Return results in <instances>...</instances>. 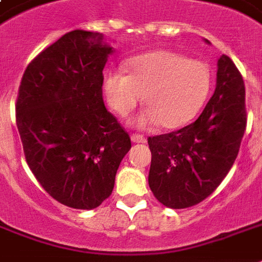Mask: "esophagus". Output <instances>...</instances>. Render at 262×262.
Listing matches in <instances>:
<instances>
[{
    "mask_svg": "<svg viewBox=\"0 0 262 262\" xmlns=\"http://www.w3.org/2000/svg\"><path fill=\"white\" fill-rule=\"evenodd\" d=\"M130 140L133 141V143H139V144L147 143V139H145L143 135H139V133H132Z\"/></svg>",
    "mask_w": 262,
    "mask_h": 262,
    "instance_id": "1",
    "label": "esophagus"
}]
</instances>
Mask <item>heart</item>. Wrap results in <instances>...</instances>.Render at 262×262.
I'll list each match as a JSON object with an SVG mask.
<instances>
[{"mask_svg": "<svg viewBox=\"0 0 262 262\" xmlns=\"http://www.w3.org/2000/svg\"><path fill=\"white\" fill-rule=\"evenodd\" d=\"M127 76L119 71L104 75L103 88L108 106L121 117L130 113L143 95L147 108L137 119L140 126L159 123L177 129L190 122L205 102L211 75L205 63L174 51L145 53L126 63Z\"/></svg>", "mask_w": 262, "mask_h": 262, "instance_id": "b5f03b06", "label": "heart"}]
</instances>
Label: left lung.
Returning a JSON list of instances; mask_svg holds the SVG:
<instances>
[{
	"label": "left lung",
	"mask_w": 262,
	"mask_h": 262,
	"mask_svg": "<svg viewBox=\"0 0 262 262\" xmlns=\"http://www.w3.org/2000/svg\"><path fill=\"white\" fill-rule=\"evenodd\" d=\"M245 129L244 79L223 54L217 61L216 90L199 118L179 130L148 137V183L156 200L182 209L211 195L235 162Z\"/></svg>",
	"instance_id": "1"
}]
</instances>
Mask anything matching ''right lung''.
<instances>
[{
  "label": "right lung",
  "instance_id": "right-lung-1",
  "mask_svg": "<svg viewBox=\"0 0 262 262\" xmlns=\"http://www.w3.org/2000/svg\"><path fill=\"white\" fill-rule=\"evenodd\" d=\"M103 36L75 30L27 67L18 87L16 125L27 164L58 203L94 209L113 191L130 137L102 96L111 54Z\"/></svg>",
  "mask_w": 262,
  "mask_h": 262
}]
</instances>
